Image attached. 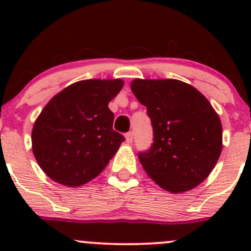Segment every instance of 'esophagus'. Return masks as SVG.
Listing matches in <instances>:
<instances>
[{
    "label": "esophagus",
    "mask_w": 251,
    "mask_h": 251,
    "mask_svg": "<svg viewBox=\"0 0 251 251\" xmlns=\"http://www.w3.org/2000/svg\"><path fill=\"white\" fill-rule=\"evenodd\" d=\"M126 142H127L128 144L130 143H132V141H133V132H127L126 133Z\"/></svg>",
    "instance_id": "esophagus-1"
}]
</instances>
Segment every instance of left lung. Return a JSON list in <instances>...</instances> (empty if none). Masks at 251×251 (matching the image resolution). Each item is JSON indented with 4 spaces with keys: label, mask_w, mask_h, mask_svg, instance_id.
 Returning <instances> with one entry per match:
<instances>
[{
    "label": "left lung",
    "mask_w": 251,
    "mask_h": 251,
    "mask_svg": "<svg viewBox=\"0 0 251 251\" xmlns=\"http://www.w3.org/2000/svg\"><path fill=\"white\" fill-rule=\"evenodd\" d=\"M131 90L147 108L154 143L138 154L148 176L170 193L196 188L222 151V125L209 100L183 81L135 78Z\"/></svg>",
    "instance_id": "obj_1"
}]
</instances>
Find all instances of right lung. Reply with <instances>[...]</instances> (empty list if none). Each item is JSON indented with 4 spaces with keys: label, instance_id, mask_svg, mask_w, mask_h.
I'll return each instance as SVG.
<instances>
[{
    "label": "right lung",
    "instance_id": "1",
    "mask_svg": "<svg viewBox=\"0 0 251 251\" xmlns=\"http://www.w3.org/2000/svg\"><path fill=\"white\" fill-rule=\"evenodd\" d=\"M123 86L121 78L77 81L47 103L34 124L31 143L50 178L78 187L104 170L125 141L113 130L114 114L108 108Z\"/></svg>",
    "mask_w": 251,
    "mask_h": 251
}]
</instances>
